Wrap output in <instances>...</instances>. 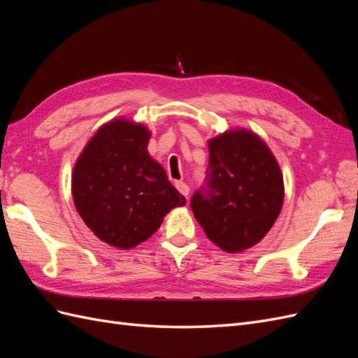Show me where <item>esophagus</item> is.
Here are the masks:
<instances>
[{
	"mask_svg": "<svg viewBox=\"0 0 358 358\" xmlns=\"http://www.w3.org/2000/svg\"><path fill=\"white\" fill-rule=\"evenodd\" d=\"M176 188H178V191L182 194L183 197H188V194H189V187L187 185L185 182H176Z\"/></svg>",
	"mask_w": 358,
	"mask_h": 358,
	"instance_id": "obj_1",
	"label": "esophagus"
}]
</instances>
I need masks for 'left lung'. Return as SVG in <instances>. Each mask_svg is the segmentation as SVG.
<instances>
[{
    "mask_svg": "<svg viewBox=\"0 0 358 358\" xmlns=\"http://www.w3.org/2000/svg\"><path fill=\"white\" fill-rule=\"evenodd\" d=\"M204 185L191 209L206 236L227 252L258 243L272 229L284 203V179L262 138L246 129L209 140Z\"/></svg>",
    "mask_w": 358,
    "mask_h": 358,
    "instance_id": "left-lung-1",
    "label": "left lung"
}]
</instances>
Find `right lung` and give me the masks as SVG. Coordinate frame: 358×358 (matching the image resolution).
Masks as SVG:
<instances>
[{
  "label": "right lung",
  "instance_id": "1",
  "mask_svg": "<svg viewBox=\"0 0 358 358\" xmlns=\"http://www.w3.org/2000/svg\"><path fill=\"white\" fill-rule=\"evenodd\" d=\"M148 128L115 119L85 146L71 178L73 200L83 222L103 242L134 248L152 236L185 197L149 157Z\"/></svg>",
  "mask_w": 358,
  "mask_h": 358
}]
</instances>
